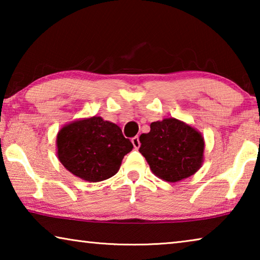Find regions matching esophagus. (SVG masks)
Instances as JSON below:
<instances>
[{"mask_svg": "<svg viewBox=\"0 0 260 260\" xmlns=\"http://www.w3.org/2000/svg\"><path fill=\"white\" fill-rule=\"evenodd\" d=\"M132 143H133V146H134L135 149H139L140 146H141L139 136H134V138H132Z\"/></svg>", "mask_w": 260, "mask_h": 260, "instance_id": "1", "label": "esophagus"}]
</instances>
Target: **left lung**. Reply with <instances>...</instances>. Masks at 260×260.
I'll use <instances>...</instances> for the list:
<instances>
[{"label":"left lung","instance_id":"left-lung-1","mask_svg":"<svg viewBox=\"0 0 260 260\" xmlns=\"http://www.w3.org/2000/svg\"><path fill=\"white\" fill-rule=\"evenodd\" d=\"M139 151L157 177L177 182L195 174L203 162L204 140L195 128L175 118L151 122L140 136Z\"/></svg>","mask_w":260,"mask_h":260}]
</instances>
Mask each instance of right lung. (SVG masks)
<instances>
[{
  "label": "right lung",
  "mask_w": 260,
  "mask_h": 260,
  "mask_svg": "<svg viewBox=\"0 0 260 260\" xmlns=\"http://www.w3.org/2000/svg\"><path fill=\"white\" fill-rule=\"evenodd\" d=\"M58 159L76 177L99 182L113 177L133 149L119 126L101 117L73 121L57 135Z\"/></svg>",
  "instance_id": "obj_1"
}]
</instances>
